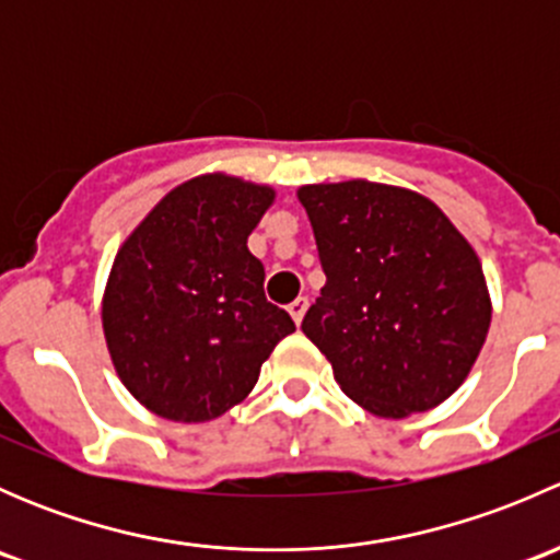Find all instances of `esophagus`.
<instances>
[{"instance_id":"esophagus-1","label":"esophagus","mask_w":560,"mask_h":560,"mask_svg":"<svg viewBox=\"0 0 560 560\" xmlns=\"http://www.w3.org/2000/svg\"><path fill=\"white\" fill-rule=\"evenodd\" d=\"M306 308H308L306 298H298V301H292L290 306H287V312L292 314V319H295V325H301L303 316H306Z\"/></svg>"}]
</instances>
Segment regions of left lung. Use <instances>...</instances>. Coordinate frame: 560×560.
<instances>
[{
	"instance_id": "1",
	"label": "left lung",
	"mask_w": 560,
	"mask_h": 560,
	"mask_svg": "<svg viewBox=\"0 0 560 560\" xmlns=\"http://www.w3.org/2000/svg\"><path fill=\"white\" fill-rule=\"evenodd\" d=\"M327 281L303 332L365 411L404 420L444 404L466 382L490 327L477 252L420 191L374 184H308Z\"/></svg>"
}]
</instances>
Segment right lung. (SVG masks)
Listing matches in <instances>:
<instances>
[{"instance_id":"1","label":"right lung","mask_w":560,"mask_h":560,"mask_svg":"<svg viewBox=\"0 0 560 560\" xmlns=\"http://www.w3.org/2000/svg\"><path fill=\"white\" fill-rule=\"evenodd\" d=\"M273 200V186L195 175L118 246L103 295L105 343L121 385L156 417H222L295 330L265 298V268L246 246Z\"/></svg>"}]
</instances>
